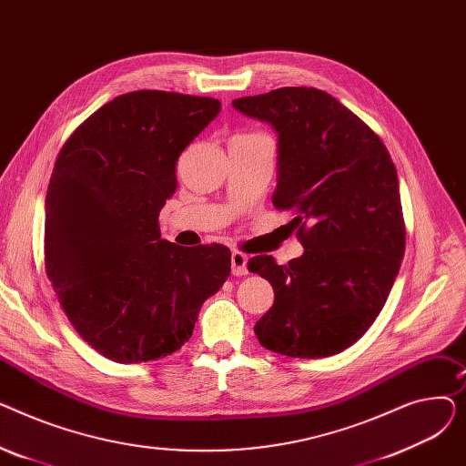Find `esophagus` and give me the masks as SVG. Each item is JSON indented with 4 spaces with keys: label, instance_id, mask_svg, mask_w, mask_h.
Wrapping results in <instances>:
<instances>
[{
    "label": "esophagus",
    "instance_id": "esophagus-1",
    "mask_svg": "<svg viewBox=\"0 0 466 466\" xmlns=\"http://www.w3.org/2000/svg\"><path fill=\"white\" fill-rule=\"evenodd\" d=\"M248 255L241 253V251H234L232 257H230V262H232V274L234 276H248L249 270H248Z\"/></svg>",
    "mask_w": 466,
    "mask_h": 466
}]
</instances>
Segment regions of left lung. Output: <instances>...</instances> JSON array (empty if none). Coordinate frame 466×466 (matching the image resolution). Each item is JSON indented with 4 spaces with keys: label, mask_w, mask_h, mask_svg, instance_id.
Returning <instances> with one entry per match:
<instances>
[{
    "label": "left lung",
    "mask_w": 466,
    "mask_h": 466,
    "mask_svg": "<svg viewBox=\"0 0 466 466\" xmlns=\"http://www.w3.org/2000/svg\"><path fill=\"white\" fill-rule=\"evenodd\" d=\"M232 106L278 134L274 206L304 255L281 266L248 262L274 287V306L255 325L260 346L287 357H330L372 327L406 248L399 177L381 139L330 94L285 86Z\"/></svg>",
    "instance_id": "left-lung-1"
}]
</instances>
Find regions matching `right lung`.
<instances>
[{"mask_svg": "<svg viewBox=\"0 0 466 466\" xmlns=\"http://www.w3.org/2000/svg\"><path fill=\"white\" fill-rule=\"evenodd\" d=\"M218 111L215 97L128 92L92 113L58 153L45 202V270L73 329L115 362L181 350L230 276L225 246L181 249L158 227L179 155Z\"/></svg>", "mask_w": 466, "mask_h": 466, "instance_id": "1", "label": "right lung"}]
</instances>
